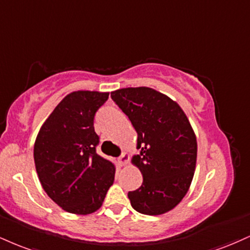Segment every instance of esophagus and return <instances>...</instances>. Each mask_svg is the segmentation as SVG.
<instances>
[{"mask_svg":"<svg viewBox=\"0 0 250 250\" xmlns=\"http://www.w3.org/2000/svg\"><path fill=\"white\" fill-rule=\"evenodd\" d=\"M119 162L121 165H127L129 162V155L127 152H123V154L119 157Z\"/></svg>","mask_w":250,"mask_h":250,"instance_id":"1","label":"esophagus"}]
</instances>
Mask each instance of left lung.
I'll return each instance as SVG.
<instances>
[{"label": "left lung", "instance_id": "left-lung-1", "mask_svg": "<svg viewBox=\"0 0 250 250\" xmlns=\"http://www.w3.org/2000/svg\"><path fill=\"white\" fill-rule=\"evenodd\" d=\"M137 131L135 164L143 174L137 190L128 192L131 206L159 215L180 203L190 188L197 162V140L188 117L169 96L149 87L110 93Z\"/></svg>", "mask_w": 250, "mask_h": 250}]
</instances>
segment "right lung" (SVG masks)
Masks as SVG:
<instances>
[{
  "instance_id": "obj_1",
  "label": "right lung",
  "mask_w": 250,
  "mask_h": 250,
  "mask_svg": "<svg viewBox=\"0 0 250 250\" xmlns=\"http://www.w3.org/2000/svg\"><path fill=\"white\" fill-rule=\"evenodd\" d=\"M109 93L78 91L66 95L42 125L34 158L39 182L57 205L91 214L113 185L115 167L96 154L100 137L94 116Z\"/></svg>"
}]
</instances>
